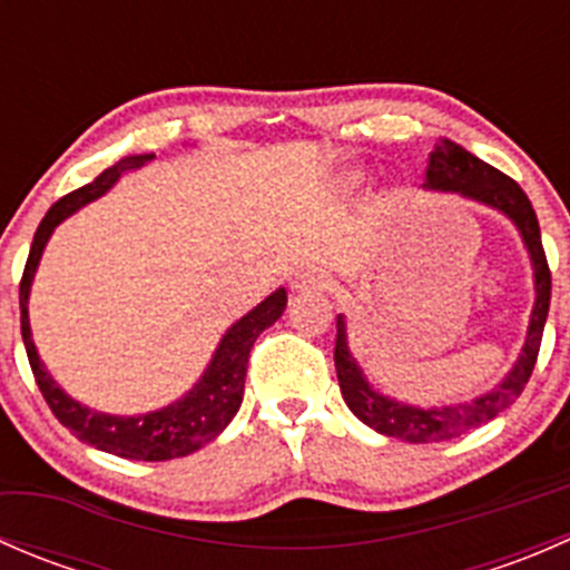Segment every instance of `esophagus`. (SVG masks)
Here are the masks:
<instances>
[{
	"label": "esophagus",
	"mask_w": 570,
	"mask_h": 570,
	"mask_svg": "<svg viewBox=\"0 0 570 570\" xmlns=\"http://www.w3.org/2000/svg\"><path fill=\"white\" fill-rule=\"evenodd\" d=\"M327 275L320 273V269H306V273L295 275V281H292V292H297V295H314V292H325L327 289Z\"/></svg>",
	"instance_id": "obj_1"
}]
</instances>
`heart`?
<instances>
[{
  "label": "heart",
  "mask_w": 570,
  "mask_h": 570,
  "mask_svg": "<svg viewBox=\"0 0 570 570\" xmlns=\"http://www.w3.org/2000/svg\"><path fill=\"white\" fill-rule=\"evenodd\" d=\"M361 181H364V170L347 168L336 176V189L338 193H353V189L361 187Z\"/></svg>",
  "instance_id": "obj_1"
}]
</instances>
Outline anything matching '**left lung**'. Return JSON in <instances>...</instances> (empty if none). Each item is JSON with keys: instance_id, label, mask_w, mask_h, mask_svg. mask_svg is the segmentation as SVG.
<instances>
[{"instance_id": "left-lung-1", "label": "left lung", "mask_w": 570, "mask_h": 570, "mask_svg": "<svg viewBox=\"0 0 570 570\" xmlns=\"http://www.w3.org/2000/svg\"><path fill=\"white\" fill-rule=\"evenodd\" d=\"M424 189H433V193H458L461 198L474 200V204L488 206V209H497L499 215H504L513 223L515 232L521 234V243H524L527 253H530L534 306L530 314V327H527L524 347H521L519 358L510 366L508 375L491 392L474 396V400L433 407H419L411 405V402L394 400V396L377 392L366 381L364 370L355 361V355L350 353L347 320H344V314H338L333 361H336V377L344 402H347L350 411L366 428L377 430V433L389 435V439L407 441V444H433V441L458 439V435L491 422L499 411L513 405L515 396L524 392L527 381H530L534 370V361H538L540 338H543V325L546 317H549L551 301V273L549 264H546L543 245H540L538 217H534L527 193L513 178L504 176L502 170L491 168L482 159H476L474 154L465 151L458 142L441 137L435 142L433 154H430Z\"/></svg>"}]
</instances>
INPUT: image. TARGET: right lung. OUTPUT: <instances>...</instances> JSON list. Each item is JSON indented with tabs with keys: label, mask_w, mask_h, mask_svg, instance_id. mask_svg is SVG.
<instances>
[{
	"label": "right lung",
	"mask_w": 570,
	"mask_h": 570,
	"mask_svg": "<svg viewBox=\"0 0 570 570\" xmlns=\"http://www.w3.org/2000/svg\"><path fill=\"white\" fill-rule=\"evenodd\" d=\"M154 154H131L99 174L90 184L73 189L66 198L57 200L46 217L40 220L36 239H32L30 258H27L24 275L19 286L21 303V338H24L27 358H30L32 375H36L40 394L49 402L51 413L66 424L79 441L96 446V450L109 452V455L129 458V461H174L189 452L200 450L204 444L215 441L223 430L228 428L243 405L245 394V372H248V355L253 342L264 327L273 325L286 308V289H275L273 295L264 297L253 312L245 314L223 333L220 344L212 353L204 375L195 381L187 394H181L170 405L157 407V411L137 413V416H115V413H101L94 407L82 405L60 389V383L49 375V370L40 361L36 342H32L30 327V292L36 281L40 256H43L49 237L66 217L88 206L90 200L101 198L118 184V178L131 170H140L148 165Z\"/></svg>",
	"instance_id": "obj_1"
}]
</instances>
